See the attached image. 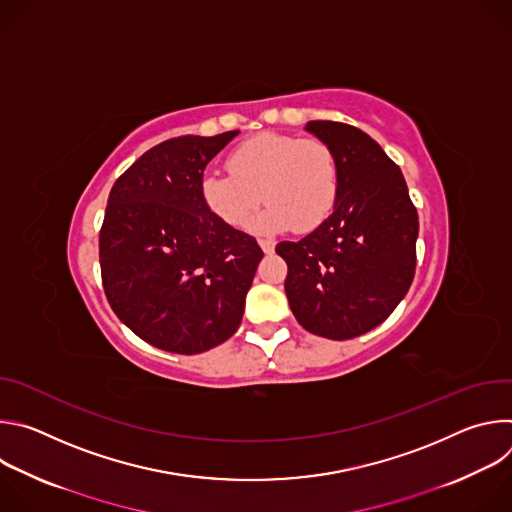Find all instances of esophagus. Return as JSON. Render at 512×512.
Returning <instances> with one entry per match:
<instances>
[{"instance_id": "1", "label": "esophagus", "mask_w": 512, "mask_h": 512, "mask_svg": "<svg viewBox=\"0 0 512 512\" xmlns=\"http://www.w3.org/2000/svg\"><path fill=\"white\" fill-rule=\"evenodd\" d=\"M259 247L263 249V253H273V249H275V243L273 241H269V239H259Z\"/></svg>"}]
</instances>
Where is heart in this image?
<instances>
[{"instance_id":"heart-1","label":"heart","mask_w":512,"mask_h":512,"mask_svg":"<svg viewBox=\"0 0 512 512\" xmlns=\"http://www.w3.org/2000/svg\"><path fill=\"white\" fill-rule=\"evenodd\" d=\"M227 170L200 178V198L233 229L249 223L261 200L269 206L253 221L257 233H312L336 206L338 160L320 137L259 133L227 158Z\"/></svg>"}]
</instances>
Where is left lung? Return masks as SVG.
Returning <instances> with one entry per match:
<instances>
[{
    "instance_id": "obj_1",
    "label": "left lung",
    "mask_w": 512,
    "mask_h": 512,
    "mask_svg": "<svg viewBox=\"0 0 512 512\" xmlns=\"http://www.w3.org/2000/svg\"><path fill=\"white\" fill-rule=\"evenodd\" d=\"M336 154L340 186L326 221L275 247L287 263L285 296L312 334L348 340L377 328L415 275L417 208L399 166L358 127L308 121Z\"/></svg>"
}]
</instances>
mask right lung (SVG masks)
Returning a JSON list of instances; mask_svg holds the SVG:
<instances>
[{
    "label": "right lung",
    "instance_id": "right-lung-1",
    "mask_svg": "<svg viewBox=\"0 0 512 512\" xmlns=\"http://www.w3.org/2000/svg\"><path fill=\"white\" fill-rule=\"evenodd\" d=\"M239 131L154 145L113 184L99 233L109 306L141 340L196 354L229 340L263 251L206 210L200 178Z\"/></svg>",
    "mask_w": 512,
    "mask_h": 512
}]
</instances>
